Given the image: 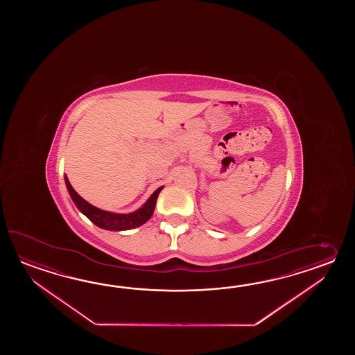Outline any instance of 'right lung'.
Listing matches in <instances>:
<instances>
[{"label": "right lung", "instance_id": "1", "mask_svg": "<svg viewBox=\"0 0 355 355\" xmlns=\"http://www.w3.org/2000/svg\"><path fill=\"white\" fill-rule=\"evenodd\" d=\"M66 185H67L68 193L72 198L76 207L83 211V214L90 219L94 225L109 230V231H124V230H130V228H136L138 226H142L148 219L151 218L153 211H155V205L156 200L159 196V191L162 190L164 187L157 189L151 198L147 200V203L144 204L142 208H139L138 211L129 213V214H115L110 211H101L96 207L87 203L83 198L78 196L75 191V189L72 188V185L69 184L67 176L64 178Z\"/></svg>", "mask_w": 355, "mask_h": 355}]
</instances>
